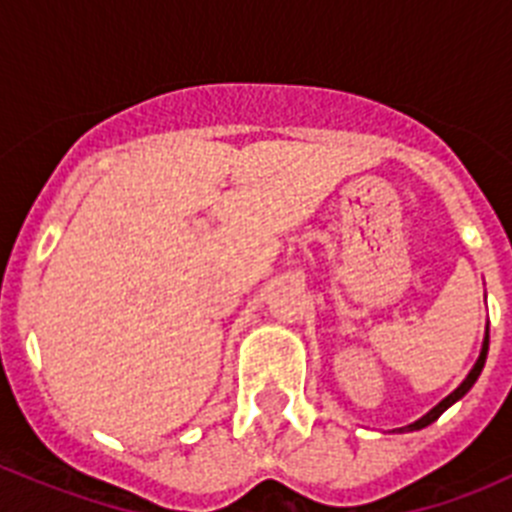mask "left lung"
<instances>
[{
	"mask_svg": "<svg viewBox=\"0 0 512 512\" xmlns=\"http://www.w3.org/2000/svg\"><path fill=\"white\" fill-rule=\"evenodd\" d=\"M487 348H490V330H487L485 343H482V354H479L477 364H474V369H472V372H469V377L464 379V382H461L459 387H456V390L451 392L449 397H446V400H441V402H438V405H436V408L431 410V413H428V415H423V418H420V420H415L413 425H408L410 431H420V428H425V425H431L433 420H438V418H441V413H443V410H446V408H451V405H454L456 400H461V397H464V395H467L469 390H472V384L477 382V377H479V374H482V366H485V359H487Z\"/></svg>",
	"mask_w": 512,
	"mask_h": 512,
	"instance_id": "left-lung-1",
	"label": "left lung"
}]
</instances>
